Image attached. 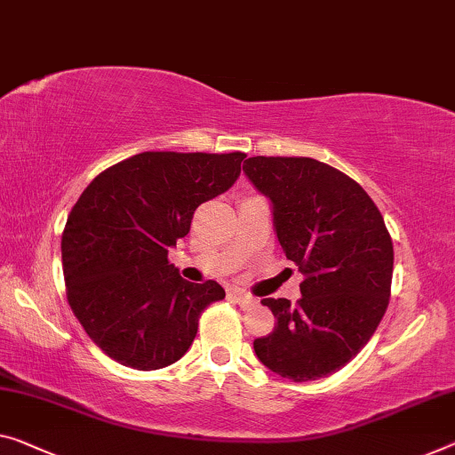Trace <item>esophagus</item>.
Returning <instances> with one entry per match:
<instances>
[{
  "instance_id": "esophagus-1",
  "label": "esophagus",
  "mask_w": 455,
  "mask_h": 455,
  "mask_svg": "<svg viewBox=\"0 0 455 455\" xmlns=\"http://www.w3.org/2000/svg\"><path fill=\"white\" fill-rule=\"evenodd\" d=\"M232 297L235 299V303L242 307V309H251V307H256L258 300L254 297H250L248 292H242V291H234Z\"/></svg>"
}]
</instances>
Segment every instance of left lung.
Segmentation results:
<instances>
[{"label": "left lung", "mask_w": 455, "mask_h": 455, "mask_svg": "<svg viewBox=\"0 0 455 455\" xmlns=\"http://www.w3.org/2000/svg\"><path fill=\"white\" fill-rule=\"evenodd\" d=\"M243 174L268 199L278 242L303 275L297 305L262 299L276 327L254 339V352L283 379H323L379 327L393 281V240L364 188L330 164L254 156Z\"/></svg>", "instance_id": "8db88e82"}]
</instances>
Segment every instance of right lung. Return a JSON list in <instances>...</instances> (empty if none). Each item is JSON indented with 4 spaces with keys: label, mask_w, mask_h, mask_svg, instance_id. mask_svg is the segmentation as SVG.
I'll use <instances>...</instances> for the list:
<instances>
[{
    "label": "right lung",
    "mask_w": 455,
    "mask_h": 455,
    "mask_svg": "<svg viewBox=\"0 0 455 455\" xmlns=\"http://www.w3.org/2000/svg\"><path fill=\"white\" fill-rule=\"evenodd\" d=\"M243 152H142L91 180L62 232L68 305L111 360L158 370L183 358L199 315L226 291L169 264L195 209L240 177Z\"/></svg>",
    "instance_id": "obj_1"
}]
</instances>
